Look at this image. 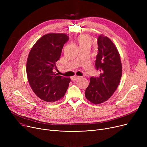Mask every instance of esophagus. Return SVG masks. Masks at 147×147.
Listing matches in <instances>:
<instances>
[{"label":"esophagus","mask_w":147,"mask_h":147,"mask_svg":"<svg viewBox=\"0 0 147 147\" xmlns=\"http://www.w3.org/2000/svg\"><path fill=\"white\" fill-rule=\"evenodd\" d=\"M79 78H80V76H74L71 77V80H72V81L74 82V81H76V80H78V79H79Z\"/></svg>","instance_id":"1"}]
</instances>
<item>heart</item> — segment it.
Here are the masks:
<instances>
[{"label": "heart", "instance_id": "b5f03b06", "mask_svg": "<svg viewBox=\"0 0 147 147\" xmlns=\"http://www.w3.org/2000/svg\"><path fill=\"white\" fill-rule=\"evenodd\" d=\"M78 42L79 45V46L89 45L90 46L92 44V40L90 37L86 34H82L78 37Z\"/></svg>", "mask_w": 147, "mask_h": 147}]
</instances>
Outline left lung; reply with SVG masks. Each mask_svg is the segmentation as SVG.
Wrapping results in <instances>:
<instances>
[{"instance_id": "8db88e82", "label": "left lung", "mask_w": 147, "mask_h": 147, "mask_svg": "<svg viewBox=\"0 0 147 147\" xmlns=\"http://www.w3.org/2000/svg\"><path fill=\"white\" fill-rule=\"evenodd\" d=\"M98 45L95 67L100 74L90 78L85 90L86 99L95 104L109 100L118 88L122 74L120 54L110 38L101 34L98 38Z\"/></svg>"}]
</instances>
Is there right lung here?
<instances>
[{"label":"right lung","mask_w":147,"mask_h":147,"mask_svg":"<svg viewBox=\"0 0 147 147\" xmlns=\"http://www.w3.org/2000/svg\"><path fill=\"white\" fill-rule=\"evenodd\" d=\"M68 38L65 33L46 34L35 43L28 54L26 72L29 84L34 93L46 102L63 99L70 82V78L53 71Z\"/></svg>","instance_id":"obj_1"}]
</instances>
